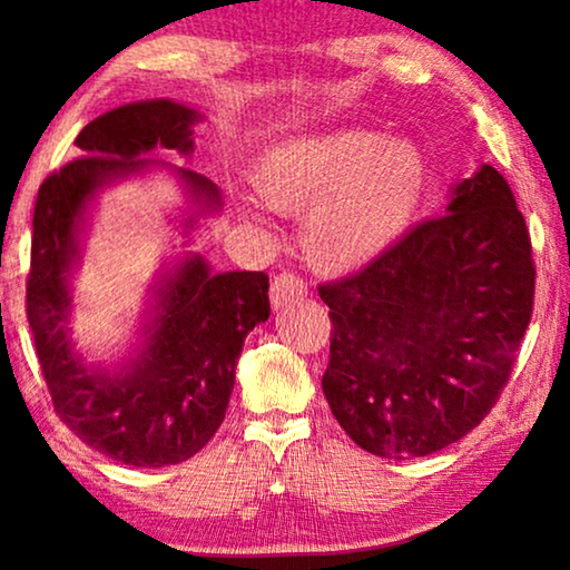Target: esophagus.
<instances>
[{
    "mask_svg": "<svg viewBox=\"0 0 570 570\" xmlns=\"http://www.w3.org/2000/svg\"><path fill=\"white\" fill-rule=\"evenodd\" d=\"M308 293V285L303 283L301 277L291 275V272H283V275H277L272 279L269 285V301H272V308H285L287 303H298L303 301V295Z\"/></svg>",
    "mask_w": 570,
    "mask_h": 570,
    "instance_id": "esophagus-1",
    "label": "esophagus"
}]
</instances>
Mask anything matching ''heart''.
Returning <instances> with one entry per match:
<instances>
[{"label":"heart","mask_w":570,"mask_h":570,"mask_svg":"<svg viewBox=\"0 0 570 570\" xmlns=\"http://www.w3.org/2000/svg\"><path fill=\"white\" fill-rule=\"evenodd\" d=\"M264 205L302 215L316 269L350 272L389 252L415 220L428 186L423 150L365 129L301 135L267 147L252 170Z\"/></svg>","instance_id":"obj_1"}]
</instances>
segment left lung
I'll list each match as a JSON object with an SVG mask.
<instances>
[{
    "label": "left lung",
    "mask_w": 570,
    "mask_h": 570,
    "mask_svg": "<svg viewBox=\"0 0 570 570\" xmlns=\"http://www.w3.org/2000/svg\"><path fill=\"white\" fill-rule=\"evenodd\" d=\"M318 295L342 431L386 459L451 446L495 404L532 318V240L511 186L482 163L451 186L446 215Z\"/></svg>",
    "instance_id": "obj_1"
}]
</instances>
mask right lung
Here are the masks:
<instances>
[{
	"label": "right lung",
	"instance_id": "add662e5",
	"mask_svg": "<svg viewBox=\"0 0 570 570\" xmlns=\"http://www.w3.org/2000/svg\"><path fill=\"white\" fill-rule=\"evenodd\" d=\"M197 108L170 98L137 100L92 119L67 163L38 189L28 275V324L57 415L77 439L114 462L168 466L205 449L220 428L236 384L246 334L269 318L264 272H215L186 252L158 277L139 324V342L111 365L88 363L69 330L72 279L82 259V233L106 186L153 168L158 150L194 153ZM194 213H220V189L189 168H174Z\"/></svg>",
	"mask_w": 570,
	"mask_h": 570
}]
</instances>
